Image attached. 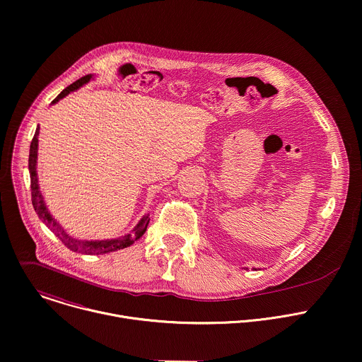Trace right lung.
<instances>
[{"mask_svg":"<svg viewBox=\"0 0 362 362\" xmlns=\"http://www.w3.org/2000/svg\"><path fill=\"white\" fill-rule=\"evenodd\" d=\"M90 79V75H85L81 79H78L76 82L71 83L69 86H66L54 100L52 103L58 102L59 99H62L64 96H66L69 92L78 89L79 86H82L83 83H86ZM38 135H40V127L35 131V135L33 138L31 146H30V159H28V169H30V177H31V200H33V206L34 210L37 211L38 217L47 224L48 228H51L61 242L72 252H78V253H83V255H105V253H110V252H116L120 249L129 247L131 245H134L138 238H141L144 235V233L148 228L149 224V216H145L139 224L135 227L134 233H129L127 235H122L119 238H113V240H102V242H82V240H76L74 237H71L69 234H66V231L57 223V220L49 214L44 200H42V194L40 192L38 187V179H37V151H38Z\"/></svg>","mask_w":362,"mask_h":362,"instance_id":"add662e5","label":"right lung"}]
</instances>
